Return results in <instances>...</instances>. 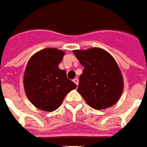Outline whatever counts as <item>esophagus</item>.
<instances>
[{"label":"esophagus","instance_id":"34e87169","mask_svg":"<svg viewBox=\"0 0 147 147\" xmlns=\"http://www.w3.org/2000/svg\"><path fill=\"white\" fill-rule=\"evenodd\" d=\"M73 82L75 84H76L77 86H78V84H79V80H78V78H76V79H74Z\"/></svg>","mask_w":147,"mask_h":147}]
</instances>
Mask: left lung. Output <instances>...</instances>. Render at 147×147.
Masks as SVG:
<instances>
[{
  "mask_svg": "<svg viewBox=\"0 0 147 147\" xmlns=\"http://www.w3.org/2000/svg\"><path fill=\"white\" fill-rule=\"evenodd\" d=\"M73 53L84 67L78 92L94 109H106L114 105L123 90V76L115 59L98 48L75 50Z\"/></svg>",
  "mask_w": 147,
  "mask_h": 147,
  "instance_id": "obj_1",
  "label": "left lung"
}]
</instances>
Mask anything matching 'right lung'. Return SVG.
Returning a JSON list of instances; mask_svg holds the SVG:
<instances>
[{
  "label": "right lung",
  "instance_id": "obj_1",
  "mask_svg": "<svg viewBox=\"0 0 147 147\" xmlns=\"http://www.w3.org/2000/svg\"><path fill=\"white\" fill-rule=\"evenodd\" d=\"M64 52L45 49L32 56L25 69L24 87L30 102L38 109L53 111L66 95L77 85L67 78L66 71L60 70L59 63Z\"/></svg>",
  "mask_w": 147,
  "mask_h": 147
}]
</instances>
